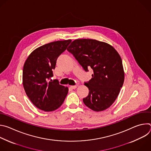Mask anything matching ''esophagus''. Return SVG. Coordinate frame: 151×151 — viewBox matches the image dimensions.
<instances>
[{
  "label": "esophagus",
  "instance_id": "34e87169",
  "mask_svg": "<svg viewBox=\"0 0 151 151\" xmlns=\"http://www.w3.org/2000/svg\"><path fill=\"white\" fill-rule=\"evenodd\" d=\"M77 87H78V85H72V86H70V87H71L72 88H73V89H75V88H77Z\"/></svg>",
  "mask_w": 151,
  "mask_h": 151
}]
</instances>
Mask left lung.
Returning <instances> with one entry per match:
<instances>
[{
	"mask_svg": "<svg viewBox=\"0 0 151 151\" xmlns=\"http://www.w3.org/2000/svg\"><path fill=\"white\" fill-rule=\"evenodd\" d=\"M85 72L91 68L94 73L85 85L89 89L84 104L93 111H103L117 98L124 81L121 58L107 43L94 39H76L67 49Z\"/></svg>",
	"mask_w": 151,
	"mask_h": 151,
	"instance_id": "obj_1",
	"label": "left lung"
}]
</instances>
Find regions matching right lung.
Masks as SVG:
<instances>
[{"label":"right lung","instance_id":"obj_1","mask_svg":"<svg viewBox=\"0 0 151 151\" xmlns=\"http://www.w3.org/2000/svg\"><path fill=\"white\" fill-rule=\"evenodd\" d=\"M71 41L58 40L42 45L34 50L25 61L23 71L25 92L32 103L42 111L56 110L68 93V87L51 78L57 58L67 49Z\"/></svg>","mask_w":151,"mask_h":151}]
</instances>
